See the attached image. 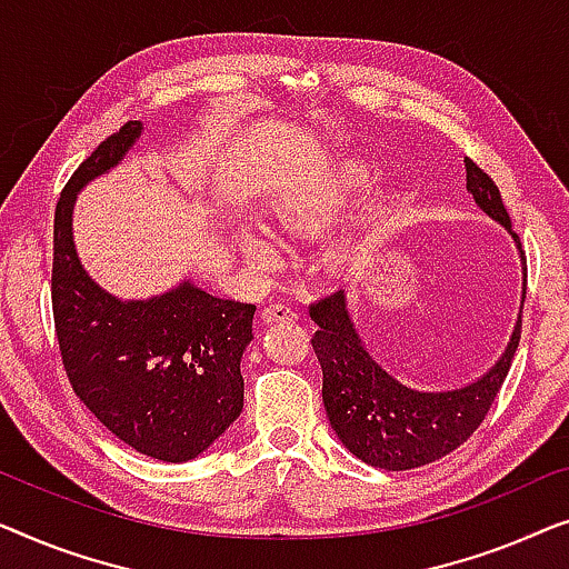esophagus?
<instances>
[{"label": "esophagus", "mask_w": 569, "mask_h": 569, "mask_svg": "<svg viewBox=\"0 0 569 569\" xmlns=\"http://www.w3.org/2000/svg\"><path fill=\"white\" fill-rule=\"evenodd\" d=\"M296 317H299V311H296L291 303L283 301L268 303V307L262 309V319H266V322H291Z\"/></svg>", "instance_id": "34e87169"}]
</instances>
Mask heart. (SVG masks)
Masks as SVG:
<instances>
[{
	"label": "heart",
	"instance_id": "heart-1",
	"mask_svg": "<svg viewBox=\"0 0 569 569\" xmlns=\"http://www.w3.org/2000/svg\"><path fill=\"white\" fill-rule=\"evenodd\" d=\"M371 182V167L366 164H350L346 172L340 174V180H335L332 188L322 190L317 196L307 198H293L281 208V223L291 234H309L325 227L335 213L340 211L342 203L350 193L366 188ZM242 247L250 258L262 268H276L278 266V244L268 234H258V231H244ZM363 254V239L356 237H342L338 242L327 247L325 260L332 268H348L353 262L361 260Z\"/></svg>",
	"mask_w": 569,
	"mask_h": 569
}]
</instances>
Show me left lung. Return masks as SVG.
<instances>
[{
    "mask_svg": "<svg viewBox=\"0 0 569 569\" xmlns=\"http://www.w3.org/2000/svg\"><path fill=\"white\" fill-rule=\"evenodd\" d=\"M463 164L469 193L485 213L510 229L526 266L521 239L513 231L498 186L471 159H463ZM309 317L317 322L311 348L322 366V402L330 426L350 453L387 471L426 467L467 441L490 412L521 340L518 319L508 350L482 379L463 389L433 395L407 389L366 353L348 317L342 291L309 303Z\"/></svg>",
    "mask_w": 569,
    "mask_h": 569,
    "instance_id": "8db88e82",
    "label": "left lung"
}]
</instances>
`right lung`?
Segmentation results:
<instances>
[{"label":"right lung","instance_id":"add662e5","mask_svg":"<svg viewBox=\"0 0 569 569\" xmlns=\"http://www.w3.org/2000/svg\"><path fill=\"white\" fill-rule=\"evenodd\" d=\"M141 133L123 123L77 167L53 216L51 307L74 395L116 438L159 461L206 451L242 412V350L254 303L182 283L149 301H118L84 273L71 242L77 190L118 164Z\"/></svg>","mask_w":569,"mask_h":569}]
</instances>
